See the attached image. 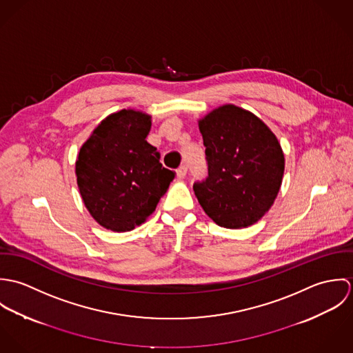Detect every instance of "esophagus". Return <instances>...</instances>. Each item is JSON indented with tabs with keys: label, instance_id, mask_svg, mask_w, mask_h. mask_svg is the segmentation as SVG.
I'll list each match as a JSON object with an SVG mask.
<instances>
[{
	"label": "esophagus",
	"instance_id": "1",
	"mask_svg": "<svg viewBox=\"0 0 353 353\" xmlns=\"http://www.w3.org/2000/svg\"><path fill=\"white\" fill-rule=\"evenodd\" d=\"M186 172H188V167L186 165H181L178 170H176V178L178 179H183L186 176Z\"/></svg>",
	"mask_w": 353,
	"mask_h": 353
}]
</instances>
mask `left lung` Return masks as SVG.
<instances>
[{
  "label": "left lung",
  "instance_id": "obj_1",
  "mask_svg": "<svg viewBox=\"0 0 353 353\" xmlns=\"http://www.w3.org/2000/svg\"><path fill=\"white\" fill-rule=\"evenodd\" d=\"M208 178L194 183L203 212L220 227L246 228L273 205L285 159L268 125L250 111L223 104L199 121Z\"/></svg>",
  "mask_w": 353,
  "mask_h": 353
}]
</instances>
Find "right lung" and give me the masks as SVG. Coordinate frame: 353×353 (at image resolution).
Returning a JSON list of instances; mask_svg holds the SVG:
<instances>
[{"mask_svg":"<svg viewBox=\"0 0 353 353\" xmlns=\"http://www.w3.org/2000/svg\"><path fill=\"white\" fill-rule=\"evenodd\" d=\"M151 125L150 114L123 108L105 117L80 148L77 186L90 214L105 230L126 232L141 225L175 176L145 140Z\"/></svg>","mask_w":353,"mask_h":353,"instance_id":"right-lung-1","label":"right lung"}]
</instances>
